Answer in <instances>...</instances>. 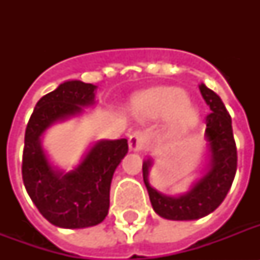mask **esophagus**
Here are the masks:
<instances>
[{
  "label": "esophagus",
  "instance_id": "obj_1",
  "mask_svg": "<svg viewBox=\"0 0 260 260\" xmlns=\"http://www.w3.org/2000/svg\"><path fill=\"white\" fill-rule=\"evenodd\" d=\"M129 148L132 151H142L144 150V147L147 144V136L142 131H136L129 136Z\"/></svg>",
  "mask_w": 260,
  "mask_h": 260
}]
</instances>
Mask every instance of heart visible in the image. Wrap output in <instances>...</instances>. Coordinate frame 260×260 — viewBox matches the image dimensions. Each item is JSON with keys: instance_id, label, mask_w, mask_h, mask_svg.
<instances>
[{"instance_id": "1", "label": "heart", "mask_w": 260, "mask_h": 260, "mask_svg": "<svg viewBox=\"0 0 260 260\" xmlns=\"http://www.w3.org/2000/svg\"><path fill=\"white\" fill-rule=\"evenodd\" d=\"M187 94L178 87H166L146 94L138 101V109L150 117H165L175 112L174 128L186 131L197 122L198 112L187 104Z\"/></svg>"}]
</instances>
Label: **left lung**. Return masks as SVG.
<instances>
[{"instance_id":"1","label":"left lung","mask_w":260,"mask_h":260,"mask_svg":"<svg viewBox=\"0 0 260 260\" xmlns=\"http://www.w3.org/2000/svg\"><path fill=\"white\" fill-rule=\"evenodd\" d=\"M200 91L212 110L205 117V134L212 151V165L205 177L185 196L167 197L151 187L147 179L151 163H143V178L152 208L160 217L169 220H196L217 209L230 191L238 169L232 118L213 90L201 83Z\"/></svg>"}]
</instances>
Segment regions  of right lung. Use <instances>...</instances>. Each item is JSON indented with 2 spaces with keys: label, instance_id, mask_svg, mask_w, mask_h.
<instances>
[{
  "label": "right lung",
  "instance_id": "right-lung-1",
  "mask_svg": "<svg viewBox=\"0 0 260 260\" xmlns=\"http://www.w3.org/2000/svg\"><path fill=\"white\" fill-rule=\"evenodd\" d=\"M91 83L69 81L43 95L26 124L22 151V181L43 217L60 228L97 225L109 210L112 177L128 152L126 139L104 140L90 150L81 166L69 174L54 170L40 146L47 126L79 113L93 104Z\"/></svg>",
  "mask_w": 260,
  "mask_h": 260
}]
</instances>
